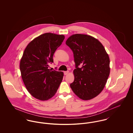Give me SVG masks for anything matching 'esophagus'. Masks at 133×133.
Returning a JSON list of instances; mask_svg holds the SVG:
<instances>
[{"instance_id":"obj_1","label":"esophagus","mask_w":133,"mask_h":133,"mask_svg":"<svg viewBox=\"0 0 133 133\" xmlns=\"http://www.w3.org/2000/svg\"><path fill=\"white\" fill-rule=\"evenodd\" d=\"M68 73H69V71H64V74L65 75H67Z\"/></svg>"}]
</instances>
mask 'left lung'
Instances as JSON below:
<instances>
[{"label":"left lung","instance_id":"left-lung-1","mask_svg":"<svg viewBox=\"0 0 133 133\" xmlns=\"http://www.w3.org/2000/svg\"><path fill=\"white\" fill-rule=\"evenodd\" d=\"M73 52L74 81L70 87L79 98L92 99L103 90L110 74V59L101 43L85 34H75L66 41Z\"/></svg>","mask_w":133,"mask_h":133}]
</instances>
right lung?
I'll return each mask as SVG.
<instances>
[{
    "mask_svg": "<svg viewBox=\"0 0 133 133\" xmlns=\"http://www.w3.org/2000/svg\"><path fill=\"white\" fill-rule=\"evenodd\" d=\"M63 35L46 33L34 39L26 46L20 63L21 77L31 95L45 101L52 98L62 81V72L48 69L53 56L63 41Z\"/></svg>",
    "mask_w": 133,
    "mask_h": 133,
    "instance_id": "add662e5",
    "label": "right lung"
}]
</instances>
